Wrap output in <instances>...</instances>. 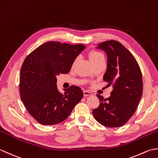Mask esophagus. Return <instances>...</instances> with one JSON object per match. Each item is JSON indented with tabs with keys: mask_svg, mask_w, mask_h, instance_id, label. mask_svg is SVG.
Returning <instances> with one entry per match:
<instances>
[{
	"mask_svg": "<svg viewBox=\"0 0 158 158\" xmlns=\"http://www.w3.org/2000/svg\"><path fill=\"white\" fill-rule=\"evenodd\" d=\"M83 95H84V96H92L93 94H92V92L86 91V90H84V91H83Z\"/></svg>",
	"mask_w": 158,
	"mask_h": 158,
	"instance_id": "1",
	"label": "esophagus"
}]
</instances>
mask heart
Returning <instances> with one entry per match:
<instances>
[{
  "instance_id": "obj_1",
  "label": "heart",
  "mask_w": 158,
  "mask_h": 158,
  "mask_svg": "<svg viewBox=\"0 0 158 158\" xmlns=\"http://www.w3.org/2000/svg\"><path fill=\"white\" fill-rule=\"evenodd\" d=\"M89 58L90 61L92 62V63H93V62H95L96 61H98V60H101V59H103L104 56H103L102 53H101L99 52L92 51V52H90L89 53ZM76 62H77V59L73 62V66L75 64Z\"/></svg>"
}]
</instances>
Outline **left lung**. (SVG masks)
Masks as SVG:
<instances>
[{
  "instance_id": "1",
  "label": "left lung",
  "mask_w": 158,
  "mask_h": 158,
  "mask_svg": "<svg viewBox=\"0 0 158 158\" xmlns=\"http://www.w3.org/2000/svg\"><path fill=\"white\" fill-rule=\"evenodd\" d=\"M96 48L102 49L107 56L103 80L113 88L108 98L96 95L100 105L93 110V115L103 126L120 127L137 109L143 94L142 73L135 57L118 41L102 42Z\"/></svg>"
}]
</instances>
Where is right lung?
<instances>
[{
    "instance_id": "right-lung-1",
    "label": "right lung",
    "mask_w": 158,
    "mask_h": 158,
    "mask_svg": "<svg viewBox=\"0 0 158 158\" xmlns=\"http://www.w3.org/2000/svg\"><path fill=\"white\" fill-rule=\"evenodd\" d=\"M81 44L49 41L26 57L19 77V94L28 113L43 125L63 122L83 96L82 89L72 85L57 88L56 76L67 74L77 57L85 49Z\"/></svg>"
}]
</instances>
